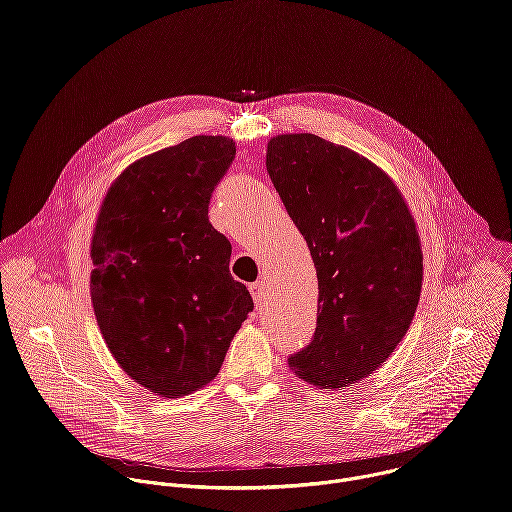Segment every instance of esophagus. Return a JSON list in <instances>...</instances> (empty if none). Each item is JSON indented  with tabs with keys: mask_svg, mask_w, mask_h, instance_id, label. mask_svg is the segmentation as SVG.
Segmentation results:
<instances>
[{
	"mask_svg": "<svg viewBox=\"0 0 512 512\" xmlns=\"http://www.w3.org/2000/svg\"><path fill=\"white\" fill-rule=\"evenodd\" d=\"M249 291H251V296H253L255 304H261V302L265 300V294H267V283H265V279L251 283V285H249Z\"/></svg>",
	"mask_w": 512,
	"mask_h": 512,
	"instance_id": "esophagus-1",
	"label": "esophagus"
}]
</instances>
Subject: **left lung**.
I'll return each mask as SVG.
<instances>
[{
	"instance_id": "1",
	"label": "left lung",
	"mask_w": 512,
	"mask_h": 512,
	"mask_svg": "<svg viewBox=\"0 0 512 512\" xmlns=\"http://www.w3.org/2000/svg\"><path fill=\"white\" fill-rule=\"evenodd\" d=\"M265 164L318 273L316 332L287 362L310 385L346 387L381 367L415 316V221L381 168L314 133L273 137Z\"/></svg>"
}]
</instances>
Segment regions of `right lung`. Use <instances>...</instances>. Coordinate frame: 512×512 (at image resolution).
Returning <instances> with one entry per match:
<instances>
[{"mask_svg": "<svg viewBox=\"0 0 512 512\" xmlns=\"http://www.w3.org/2000/svg\"><path fill=\"white\" fill-rule=\"evenodd\" d=\"M235 141L194 135L133 162L109 188L91 243V300L119 367L162 397L210 383L253 312L208 221Z\"/></svg>", "mask_w": 512, "mask_h": 512, "instance_id": "right-lung-1", "label": "right lung"}]
</instances>
